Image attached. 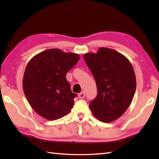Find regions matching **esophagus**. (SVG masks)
Wrapping results in <instances>:
<instances>
[{
  "label": "esophagus",
  "instance_id": "1",
  "mask_svg": "<svg viewBox=\"0 0 159 159\" xmlns=\"http://www.w3.org/2000/svg\"><path fill=\"white\" fill-rule=\"evenodd\" d=\"M85 92H81V93H80L79 94V98H81V99H83V98H85Z\"/></svg>",
  "mask_w": 159,
  "mask_h": 159
}]
</instances>
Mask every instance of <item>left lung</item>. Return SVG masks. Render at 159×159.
<instances>
[{
  "label": "left lung",
  "instance_id": "8db88e82",
  "mask_svg": "<svg viewBox=\"0 0 159 159\" xmlns=\"http://www.w3.org/2000/svg\"><path fill=\"white\" fill-rule=\"evenodd\" d=\"M95 79L96 99L89 104L96 119L109 123L120 118L131 104L136 90V77L130 62L122 54L108 48L83 56Z\"/></svg>",
  "mask_w": 159,
  "mask_h": 159
}]
</instances>
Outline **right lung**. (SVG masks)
Wrapping results in <instances>:
<instances>
[{"mask_svg": "<svg viewBox=\"0 0 159 159\" xmlns=\"http://www.w3.org/2000/svg\"><path fill=\"white\" fill-rule=\"evenodd\" d=\"M77 54L58 48L46 50L29 61L22 87L30 105L40 116L55 120L66 116L74 105V98L66 73L79 60Z\"/></svg>", "mask_w": 159, "mask_h": 159, "instance_id": "add662e5", "label": "right lung"}]
</instances>
